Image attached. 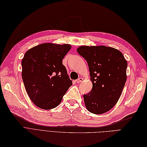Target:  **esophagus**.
<instances>
[{"label":"esophagus","mask_w":147,"mask_h":147,"mask_svg":"<svg viewBox=\"0 0 147 147\" xmlns=\"http://www.w3.org/2000/svg\"><path fill=\"white\" fill-rule=\"evenodd\" d=\"M83 80V79L82 78H79L77 79V80L76 81H75V82H76L77 83H78L82 82Z\"/></svg>","instance_id":"34e87169"}]
</instances>
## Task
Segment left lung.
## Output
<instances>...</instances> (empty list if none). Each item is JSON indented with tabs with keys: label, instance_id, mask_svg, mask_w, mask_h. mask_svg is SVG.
<instances>
[{
	"label": "left lung",
	"instance_id": "8db88e82",
	"mask_svg": "<svg viewBox=\"0 0 147 147\" xmlns=\"http://www.w3.org/2000/svg\"><path fill=\"white\" fill-rule=\"evenodd\" d=\"M77 52L86 61L93 87L83 94L86 109L101 114L108 112L119 99L127 80V62L122 53L111 47L82 46Z\"/></svg>",
	"mask_w": 147,
	"mask_h": 147
}]
</instances>
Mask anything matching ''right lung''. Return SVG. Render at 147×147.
Segmentation results:
<instances>
[{"label":"right lung","instance_id":"add662e5","mask_svg":"<svg viewBox=\"0 0 147 147\" xmlns=\"http://www.w3.org/2000/svg\"><path fill=\"white\" fill-rule=\"evenodd\" d=\"M70 48V45L43 43L25 54L22 61V79L30 100L39 108L57 107L72 85L62 64Z\"/></svg>","mask_w":147,"mask_h":147}]
</instances>
